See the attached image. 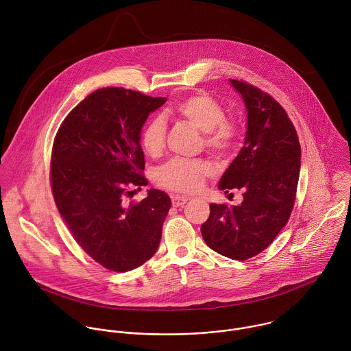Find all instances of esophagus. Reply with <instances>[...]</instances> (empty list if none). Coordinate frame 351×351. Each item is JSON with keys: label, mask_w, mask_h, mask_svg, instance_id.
<instances>
[{"label": "esophagus", "mask_w": 351, "mask_h": 351, "mask_svg": "<svg viewBox=\"0 0 351 351\" xmlns=\"http://www.w3.org/2000/svg\"><path fill=\"white\" fill-rule=\"evenodd\" d=\"M171 199H172V205L175 208H178V206H183L190 198L189 197H183V195H172Z\"/></svg>", "instance_id": "1"}]
</instances>
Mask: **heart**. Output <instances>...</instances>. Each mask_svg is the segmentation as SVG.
I'll list each match as a JSON object with an SVG mask.
<instances>
[{"label": "heart", "mask_w": 351, "mask_h": 351, "mask_svg": "<svg viewBox=\"0 0 351 351\" xmlns=\"http://www.w3.org/2000/svg\"><path fill=\"white\" fill-rule=\"evenodd\" d=\"M175 112L187 119L193 126L205 133V146L211 153L223 156L229 153L237 141V126L226 119L219 101L206 93H194L175 106ZM167 126L160 117L146 122L141 133V143L149 156L161 154L165 146ZM211 172L210 165L202 160L172 158L161 165L154 175L156 183L175 193H195L204 179Z\"/></svg>", "instance_id": "heart-1"}]
</instances>
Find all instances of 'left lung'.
Masks as SVG:
<instances>
[{"label":"left lung","mask_w":351,"mask_h":351,"mask_svg":"<svg viewBox=\"0 0 351 351\" xmlns=\"http://www.w3.org/2000/svg\"><path fill=\"white\" fill-rule=\"evenodd\" d=\"M229 82L245 104L247 133L218 189L225 194L241 190L243 202L237 206L211 204L201 232L213 251L245 261L266 250L290 217L301 147L291 121L277 100L244 81L229 78Z\"/></svg>","instance_id":"8db88e82"}]
</instances>
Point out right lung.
<instances>
[{"mask_svg": "<svg viewBox=\"0 0 351 351\" xmlns=\"http://www.w3.org/2000/svg\"><path fill=\"white\" fill-rule=\"evenodd\" d=\"M165 97L125 88H101L65 118L51 153L56 205L78 245L103 267L126 273L157 251L169 197L150 189L129 202L147 180L141 130Z\"/></svg>", "mask_w": 351, "mask_h": 351, "instance_id": "1", "label": "right lung"}]
</instances>
